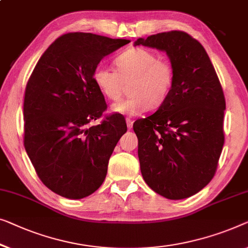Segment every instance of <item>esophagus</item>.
<instances>
[{"instance_id": "obj_1", "label": "esophagus", "mask_w": 248, "mask_h": 248, "mask_svg": "<svg viewBox=\"0 0 248 248\" xmlns=\"http://www.w3.org/2000/svg\"><path fill=\"white\" fill-rule=\"evenodd\" d=\"M133 123H134V122L132 121V118H130V117L126 118V125H127L128 130H131V128L133 127Z\"/></svg>"}]
</instances>
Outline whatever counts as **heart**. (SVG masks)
Masks as SVG:
<instances>
[{
    "label": "heart",
    "mask_w": 248,
    "mask_h": 248,
    "mask_svg": "<svg viewBox=\"0 0 248 248\" xmlns=\"http://www.w3.org/2000/svg\"><path fill=\"white\" fill-rule=\"evenodd\" d=\"M116 71L98 64L93 80L104 97L110 102L121 98L128 84L130 97L113 104L110 110L123 115H136L146 107L157 108L166 103L174 85V68L156 53L144 48H132L115 59Z\"/></svg>",
    "instance_id": "heart-1"
}]
</instances>
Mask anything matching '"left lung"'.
I'll return each mask as SVG.
<instances>
[{
    "label": "left lung",
    "mask_w": 248,
    "mask_h": 248,
    "mask_svg": "<svg viewBox=\"0 0 248 248\" xmlns=\"http://www.w3.org/2000/svg\"><path fill=\"white\" fill-rule=\"evenodd\" d=\"M167 52L174 85L155 113L133 125L143 179L153 191L185 199L209 184L224 145L225 96L199 41L182 31L139 38L134 46Z\"/></svg>",
    "instance_id": "left-lung-1"
}]
</instances>
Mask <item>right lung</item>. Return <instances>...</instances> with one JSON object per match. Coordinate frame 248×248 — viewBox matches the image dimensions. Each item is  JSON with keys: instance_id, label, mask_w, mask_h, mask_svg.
Instances as JSON below:
<instances>
[{"instance_id": "obj_1", "label": "right lung", "mask_w": 248, "mask_h": 248, "mask_svg": "<svg viewBox=\"0 0 248 248\" xmlns=\"http://www.w3.org/2000/svg\"><path fill=\"white\" fill-rule=\"evenodd\" d=\"M128 42L84 32L63 34L32 71L23 103L24 148L38 177L57 195L85 198L105 180L109 157L127 127L121 114L91 125L106 109L93 71Z\"/></svg>"}]
</instances>
